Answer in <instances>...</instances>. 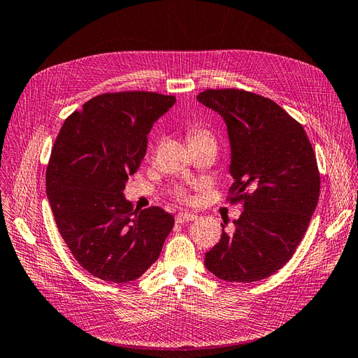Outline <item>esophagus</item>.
<instances>
[{
  "instance_id": "esophagus-1",
  "label": "esophagus",
  "mask_w": 358,
  "mask_h": 358,
  "mask_svg": "<svg viewBox=\"0 0 358 358\" xmlns=\"http://www.w3.org/2000/svg\"><path fill=\"white\" fill-rule=\"evenodd\" d=\"M196 220V215L194 213H187V212H180L177 217H176V221L178 224H185V222H189V221H194Z\"/></svg>"
}]
</instances>
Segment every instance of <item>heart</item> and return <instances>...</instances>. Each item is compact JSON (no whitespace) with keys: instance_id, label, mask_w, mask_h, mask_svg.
<instances>
[{"instance_id":"1","label":"heart","mask_w":358,"mask_h":358,"mask_svg":"<svg viewBox=\"0 0 358 358\" xmlns=\"http://www.w3.org/2000/svg\"><path fill=\"white\" fill-rule=\"evenodd\" d=\"M207 137H210V134L207 131L201 129V128H194V129L189 131V141L201 140V138H207ZM176 196L180 199V201H185V203H189L190 199H192V198H190L189 192H187V189H185V187H178L176 190Z\"/></svg>"}]
</instances>
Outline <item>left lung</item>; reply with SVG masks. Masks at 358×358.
<instances>
[{"label":"left lung","instance_id":"left-lung-1","mask_svg":"<svg viewBox=\"0 0 358 358\" xmlns=\"http://www.w3.org/2000/svg\"><path fill=\"white\" fill-rule=\"evenodd\" d=\"M227 124L230 203L244 212L206 253L215 276L250 284L292 259L308 229L320 194V173L303 127L285 110L250 91L206 90L196 96Z\"/></svg>","mask_w":358,"mask_h":358}]
</instances>
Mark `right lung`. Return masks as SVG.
<instances>
[{"instance_id": "add662e5", "label": "right lung", "mask_w": 358, "mask_h": 358, "mask_svg": "<svg viewBox=\"0 0 358 358\" xmlns=\"http://www.w3.org/2000/svg\"><path fill=\"white\" fill-rule=\"evenodd\" d=\"M176 96L122 91L96 96L64 122L45 186L59 234L91 276L124 284L159 259L173 217L162 207L134 210L123 195L148 148L154 122Z\"/></svg>"}]
</instances>
